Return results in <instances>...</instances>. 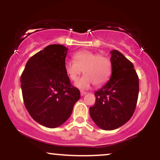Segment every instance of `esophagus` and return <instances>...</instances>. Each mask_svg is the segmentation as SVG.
Listing matches in <instances>:
<instances>
[{"label": "esophagus", "mask_w": 160, "mask_h": 160, "mask_svg": "<svg viewBox=\"0 0 160 160\" xmlns=\"http://www.w3.org/2000/svg\"><path fill=\"white\" fill-rule=\"evenodd\" d=\"M86 94V92H83V91H80V95L81 96H83V95H85Z\"/></svg>", "instance_id": "esophagus-1"}]
</instances>
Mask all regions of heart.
<instances>
[{
	"instance_id": "b5f03b06",
	"label": "heart",
	"mask_w": 160,
	"mask_h": 160,
	"mask_svg": "<svg viewBox=\"0 0 160 160\" xmlns=\"http://www.w3.org/2000/svg\"><path fill=\"white\" fill-rule=\"evenodd\" d=\"M74 59L66 60V74L73 81H76L82 71L85 74L76 82L77 87L87 89L94 83L102 86L109 80L112 72V63L108 56L90 50H80L74 54Z\"/></svg>"
}]
</instances>
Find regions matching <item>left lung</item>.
Returning <instances> with one entry per match:
<instances>
[{"mask_svg": "<svg viewBox=\"0 0 160 160\" xmlns=\"http://www.w3.org/2000/svg\"><path fill=\"white\" fill-rule=\"evenodd\" d=\"M112 74L95 92V103L89 108L94 122L104 130H113L127 122L136 108L138 77L133 64L118 50H112Z\"/></svg>", "mask_w": 160, "mask_h": 160, "instance_id": "8db88e82", "label": "left lung"}]
</instances>
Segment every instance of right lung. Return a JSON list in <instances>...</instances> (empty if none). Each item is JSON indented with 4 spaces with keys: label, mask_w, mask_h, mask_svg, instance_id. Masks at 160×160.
<instances>
[{
    "label": "right lung",
    "mask_w": 160,
    "mask_h": 160,
    "mask_svg": "<svg viewBox=\"0 0 160 160\" xmlns=\"http://www.w3.org/2000/svg\"><path fill=\"white\" fill-rule=\"evenodd\" d=\"M68 49L52 44L31 57L21 75L24 104L36 122L48 128L60 126L69 118L80 99L65 70Z\"/></svg>",
    "instance_id": "1"
}]
</instances>
